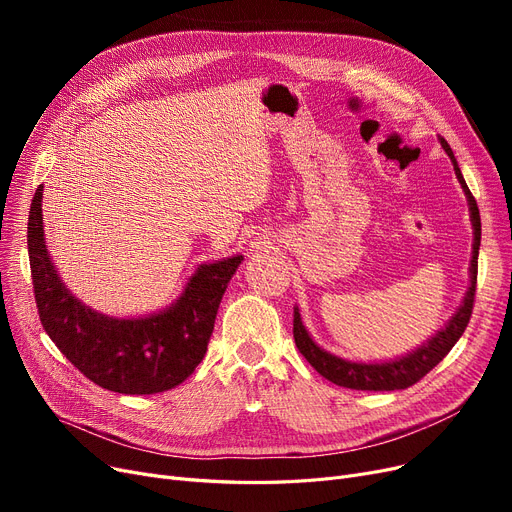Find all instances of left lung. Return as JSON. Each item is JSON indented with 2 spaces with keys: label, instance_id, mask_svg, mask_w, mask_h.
I'll use <instances>...</instances> for the list:
<instances>
[{
  "label": "left lung",
  "instance_id": "8db88e82",
  "mask_svg": "<svg viewBox=\"0 0 512 512\" xmlns=\"http://www.w3.org/2000/svg\"><path fill=\"white\" fill-rule=\"evenodd\" d=\"M440 145L448 153L452 166H454V174H456V178H459L463 191L467 195L469 211H471V224H473V257H471V267H469L471 284L467 288L463 305L456 309V313L448 319V324L436 336L427 338L421 346L415 348L413 353L392 359V361H384V363L346 361V359H340V357L324 351V348L313 342V338L305 330L299 307H294L292 334H294V342H297V348L317 373L324 375L326 380H330L336 386H344L351 390H373V392L405 390V388L417 384L425 373L432 371L450 353V348L456 344V340L463 336V332L469 324L471 313H473L475 284H477V255H479V242H481V220H479L477 201L469 191V186L461 174L459 164H456L450 145L444 139H440Z\"/></svg>",
  "mask_w": 512,
  "mask_h": 512
}]
</instances>
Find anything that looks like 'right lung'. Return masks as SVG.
I'll return each instance as SVG.
<instances>
[{
	"mask_svg": "<svg viewBox=\"0 0 512 512\" xmlns=\"http://www.w3.org/2000/svg\"><path fill=\"white\" fill-rule=\"evenodd\" d=\"M43 186L29 213L35 301L47 336L91 382L120 394H157L182 384L207 353L215 315L242 261L203 263L172 307L145 317H110L80 303L64 286L43 234Z\"/></svg>",
	"mask_w": 512,
	"mask_h": 512,
	"instance_id": "right-lung-1",
	"label": "right lung"
}]
</instances>
